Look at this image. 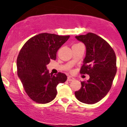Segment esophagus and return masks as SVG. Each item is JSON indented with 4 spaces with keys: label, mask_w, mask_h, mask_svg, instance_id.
<instances>
[{
    "label": "esophagus",
    "mask_w": 127,
    "mask_h": 127,
    "mask_svg": "<svg viewBox=\"0 0 127 127\" xmlns=\"http://www.w3.org/2000/svg\"><path fill=\"white\" fill-rule=\"evenodd\" d=\"M73 80H75V79L73 78V77H72V76H68L67 77V81H73Z\"/></svg>",
    "instance_id": "34e87169"
}]
</instances>
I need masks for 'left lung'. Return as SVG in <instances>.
<instances>
[{
	"label": "left lung",
	"instance_id": "obj_1",
	"mask_svg": "<svg viewBox=\"0 0 127 127\" xmlns=\"http://www.w3.org/2000/svg\"><path fill=\"white\" fill-rule=\"evenodd\" d=\"M86 46V56L80 70L90 79L81 82V89L75 94L79 101L94 104L104 98L111 88L116 75V58L113 49L104 39L93 33L76 36Z\"/></svg>",
	"mask_w": 127,
	"mask_h": 127
}]
</instances>
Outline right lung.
<instances>
[{"label":"right lung","mask_w":127,"mask_h":127,"mask_svg":"<svg viewBox=\"0 0 127 127\" xmlns=\"http://www.w3.org/2000/svg\"><path fill=\"white\" fill-rule=\"evenodd\" d=\"M70 36L43 33L29 39L20 50L17 60V74L24 90L34 101L45 104L57 95V86L67 80L64 73H49L46 65L56 59L57 52Z\"/></svg>","instance_id":"1"}]
</instances>
